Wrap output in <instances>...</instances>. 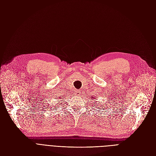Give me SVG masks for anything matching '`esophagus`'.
<instances>
[{"label":"esophagus","instance_id":"1","mask_svg":"<svg viewBox=\"0 0 156 156\" xmlns=\"http://www.w3.org/2000/svg\"><path fill=\"white\" fill-rule=\"evenodd\" d=\"M75 94H76V95L79 96V95H80V94H81V91L79 90H76L75 91Z\"/></svg>","mask_w":156,"mask_h":156}]
</instances>
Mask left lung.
I'll return each instance as SVG.
<instances>
[{"mask_svg": "<svg viewBox=\"0 0 156 156\" xmlns=\"http://www.w3.org/2000/svg\"><path fill=\"white\" fill-rule=\"evenodd\" d=\"M93 98H92V99H93ZM94 100H95V98H94ZM98 102H99V103H100V101H98ZM94 103H95V102H94ZM96 104H97V103H96ZM94 105H95V104H94Z\"/></svg>", "mask_w": 156, "mask_h": 156, "instance_id": "obj_1", "label": "left lung"}]
</instances>
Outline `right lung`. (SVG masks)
Returning <instances> with one entry per match:
<instances>
[{"instance_id":"1","label":"right lung","mask_w":156,"mask_h":156,"mask_svg":"<svg viewBox=\"0 0 156 156\" xmlns=\"http://www.w3.org/2000/svg\"><path fill=\"white\" fill-rule=\"evenodd\" d=\"M55 108H57V107H55Z\"/></svg>"}]
</instances>
